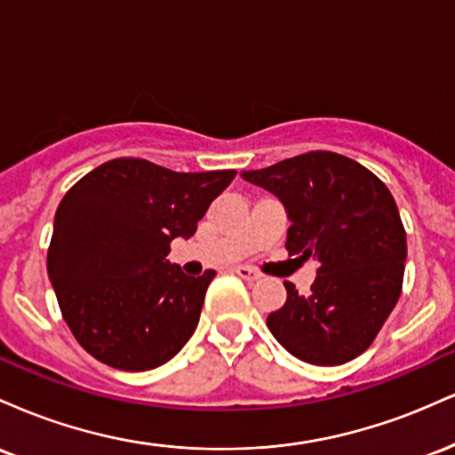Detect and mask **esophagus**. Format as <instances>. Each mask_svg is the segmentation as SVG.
Listing matches in <instances>:
<instances>
[{
  "instance_id": "obj_1",
  "label": "esophagus",
  "mask_w": 455,
  "mask_h": 455,
  "mask_svg": "<svg viewBox=\"0 0 455 455\" xmlns=\"http://www.w3.org/2000/svg\"><path fill=\"white\" fill-rule=\"evenodd\" d=\"M235 274H237L239 278H243V280H248V282L260 280L259 271L252 269V267H245V265H239V267H235Z\"/></svg>"
}]
</instances>
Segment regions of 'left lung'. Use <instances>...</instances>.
Segmentation results:
<instances>
[{
  "label": "left lung",
  "instance_id": "1",
  "mask_svg": "<svg viewBox=\"0 0 455 455\" xmlns=\"http://www.w3.org/2000/svg\"><path fill=\"white\" fill-rule=\"evenodd\" d=\"M242 177L284 205L289 254L318 260L307 295L284 282L286 301L267 316L269 331L301 362H351L374 342L404 278L406 233L387 186L333 151H307Z\"/></svg>",
  "mask_w": 455,
  "mask_h": 455
}]
</instances>
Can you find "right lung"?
<instances>
[{"label":"right lung","instance_id":"right-lung-1","mask_svg":"<svg viewBox=\"0 0 455 455\" xmlns=\"http://www.w3.org/2000/svg\"><path fill=\"white\" fill-rule=\"evenodd\" d=\"M237 171L175 173L115 158L78 180L55 212L46 269L75 338L98 362L143 372L173 359L198 325L216 271L166 260Z\"/></svg>","mask_w":455,"mask_h":455}]
</instances>
